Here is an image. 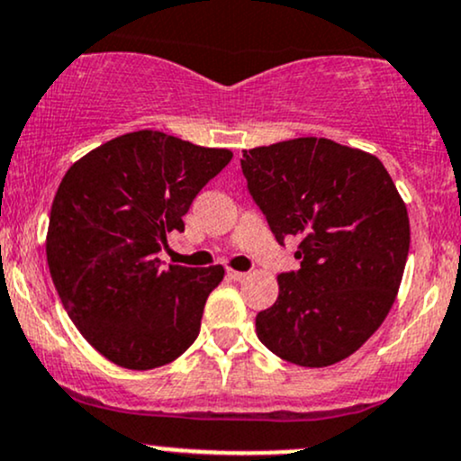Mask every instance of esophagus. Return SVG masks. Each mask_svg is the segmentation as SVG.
Returning a JSON list of instances; mask_svg holds the SVG:
<instances>
[{"label":"esophagus","mask_w":461,"mask_h":461,"mask_svg":"<svg viewBox=\"0 0 461 461\" xmlns=\"http://www.w3.org/2000/svg\"><path fill=\"white\" fill-rule=\"evenodd\" d=\"M247 276H249V273H242V271L227 269V277H230V280H234V282H242V280H245Z\"/></svg>","instance_id":"34e87169"}]
</instances>
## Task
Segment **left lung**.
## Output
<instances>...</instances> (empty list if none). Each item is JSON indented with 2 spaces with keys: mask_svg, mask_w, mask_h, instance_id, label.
I'll use <instances>...</instances> for the list:
<instances>
[{
  "mask_svg": "<svg viewBox=\"0 0 461 461\" xmlns=\"http://www.w3.org/2000/svg\"><path fill=\"white\" fill-rule=\"evenodd\" d=\"M247 188L280 245L300 239V269L277 276L256 332L273 354L326 367L385 321L409 254V216L378 157L326 138L242 150Z\"/></svg>",
  "mask_w": 461,
  "mask_h": 461,
  "instance_id": "8db88e82",
  "label": "left lung"
}]
</instances>
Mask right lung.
Here are the masks:
<instances>
[{"mask_svg":"<svg viewBox=\"0 0 461 461\" xmlns=\"http://www.w3.org/2000/svg\"><path fill=\"white\" fill-rule=\"evenodd\" d=\"M231 150L135 131L80 157L50 212V276L89 346L126 370H153L194 343L221 265L161 267L168 239Z\"/></svg>","mask_w":461,"mask_h":461,"instance_id":"right-lung-1","label":"right lung"}]
</instances>
